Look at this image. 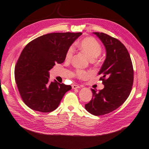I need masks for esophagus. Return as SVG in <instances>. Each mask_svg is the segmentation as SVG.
<instances>
[{"label":"esophagus","mask_w":149,"mask_h":149,"mask_svg":"<svg viewBox=\"0 0 149 149\" xmlns=\"http://www.w3.org/2000/svg\"><path fill=\"white\" fill-rule=\"evenodd\" d=\"M72 89H79V88H81V86H79V85H77V84H72Z\"/></svg>","instance_id":"obj_1"}]
</instances>
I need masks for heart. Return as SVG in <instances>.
<instances>
[{"label": "heart", "instance_id": "b5f03b06", "mask_svg": "<svg viewBox=\"0 0 149 149\" xmlns=\"http://www.w3.org/2000/svg\"><path fill=\"white\" fill-rule=\"evenodd\" d=\"M82 51L87 55L90 60H93L101 53L102 47L100 44L93 37H86L82 39L78 45ZM74 53V47H70L67 51L65 58L68 60L72 58ZM75 75L79 78H84L88 77L89 73L87 71L77 69L75 72Z\"/></svg>", "mask_w": 149, "mask_h": 149}]
</instances>
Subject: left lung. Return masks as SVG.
<instances>
[{
    "mask_svg": "<svg viewBox=\"0 0 149 149\" xmlns=\"http://www.w3.org/2000/svg\"><path fill=\"white\" fill-rule=\"evenodd\" d=\"M104 45L106 58L98 72L104 88L91 89L93 98L85 109L94 116L109 113L128 98L133 84V68L130 55L124 44L104 33L93 32Z\"/></svg>",
    "mask_w": 149,
    "mask_h": 149,
    "instance_id": "obj_1",
    "label": "left lung"
}]
</instances>
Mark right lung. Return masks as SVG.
<instances>
[{
  "mask_svg": "<svg viewBox=\"0 0 149 149\" xmlns=\"http://www.w3.org/2000/svg\"><path fill=\"white\" fill-rule=\"evenodd\" d=\"M82 33H51L36 38L23 49L16 65L15 81L24 103L35 111L56 109L71 86L49 81V71L62 63L68 49Z\"/></svg>",
  "mask_w": 149,
  "mask_h": 149,
  "instance_id": "right-lung-1",
  "label": "right lung"
}]
</instances>
